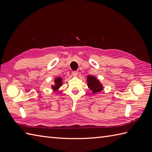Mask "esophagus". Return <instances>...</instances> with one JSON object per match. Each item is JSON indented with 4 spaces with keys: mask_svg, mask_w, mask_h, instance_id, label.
Instances as JSON below:
<instances>
[{
    "mask_svg": "<svg viewBox=\"0 0 152 152\" xmlns=\"http://www.w3.org/2000/svg\"><path fill=\"white\" fill-rule=\"evenodd\" d=\"M78 71H73L72 72V75L74 76H76L77 75H78Z\"/></svg>",
    "mask_w": 152,
    "mask_h": 152,
    "instance_id": "esophagus-1",
    "label": "esophagus"
}]
</instances>
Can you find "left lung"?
<instances>
[{"instance_id": "obj_1", "label": "left lung", "mask_w": 152, "mask_h": 152, "mask_svg": "<svg viewBox=\"0 0 152 152\" xmlns=\"http://www.w3.org/2000/svg\"><path fill=\"white\" fill-rule=\"evenodd\" d=\"M87 78H88L87 82H88V88L91 91H92L93 93H98L102 91L103 89L102 85L99 82V80L96 79L95 76H88L87 77Z\"/></svg>"}]
</instances>
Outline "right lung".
<instances>
[{"label":"right lung","mask_w":152,"mask_h":152,"mask_svg":"<svg viewBox=\"0 0 152 152\" xmlns=\"http://www.w3.org/2000/svg\"><path fill=\"white\" fill-rule=\"evenodd\" d=\"M54 83H55V84L53 86H52L51 88H52L53 90H55V91H57V90L59 89L63 84L62 78H60V77L56 78L54 80Z\"/></svg>","instance_id":"add662e5"}]
</instances>
